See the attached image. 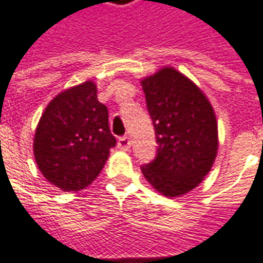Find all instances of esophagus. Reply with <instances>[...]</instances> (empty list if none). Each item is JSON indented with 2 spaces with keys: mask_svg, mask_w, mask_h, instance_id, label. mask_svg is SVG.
<instances>
[{
  "mask_svg": "<svg viewBox=\"0 0 263 263\" xmlns=\"http://www.w3.org/2000/svg\"><path fill=\"white\" fill-rule=\"evenodd\" d=\"M131 146V141H129V138L128 137H121L118 139V148L122 149V151H128Z\"/></svg>",
  "mask_w": 263,
  "mask_h": 263,
  "instance_id": "34e87169",
  "label": "esophagus"
}]
</instances>
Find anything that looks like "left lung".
Returning a JSON list of instances; mask_svg holds the SVG:
<instances>
[{"label":"left lung","instance_id":"8db88e82","mask_svg":"<svg viewBox=\"0 0 263 263\" xmlns=\"http://www.w3.org/2000/svg\"><path fill=\"white\" fill-rule=\"evenodd\" d=\"M158 142L155 160L142 175L166 197H180L203 182L218 151V125L201 88L175 67L141 80Z\"/></svg>","mask_w":263,"mask_h":263}]
</instances>
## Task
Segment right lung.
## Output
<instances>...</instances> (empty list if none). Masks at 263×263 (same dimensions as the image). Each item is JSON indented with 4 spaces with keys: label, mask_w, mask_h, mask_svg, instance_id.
I'll return each mask as SVG.
<instances>
[{
    "label": "right lung",
    "mask_w": 263,
    "mask_h": 263,
    "mask_svg": "<svg viewBox=\"0 0 263 263\" xmlns=\"http://www.w3.org/2000/svg\"><path fill=\"white\" fill-rule=\"evenodd\" d=\"M115 146L108 109L98 101L97 84L87 80L59 92L37 122L33 155L43 177L63 192L90 186Z\"/></svg>",
    "instance_id": "right-lung-1"
}]
</instances>
